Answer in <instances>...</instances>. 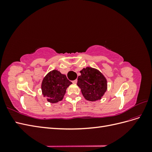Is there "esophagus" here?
<instances>
[{
	"label": "esophagus",
	"mask_w": 152,
	"mask_h": 152,
	"mask_svg": "<svg viewBox=\"0 0 152 152\" xmlns=\"http://www.w3.org/2000/svg\"><path fill=\"white\" fill-rule=\"evenodd\" d=\"M72 82L73 84H77V80L76 79V80H73L72 81Z\"/></svg>",
	"instance_id": "1"
}]
</instances>
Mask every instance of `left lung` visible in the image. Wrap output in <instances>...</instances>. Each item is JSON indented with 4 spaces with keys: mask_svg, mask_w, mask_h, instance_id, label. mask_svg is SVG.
<instances>
[{
    "mask_svg": "<svg viewBox=\"0 0 152 152\" xmlns=\"http://www.w3.org/2000/svg\"><path fill=\"white\" fill-rule=\"evenodd\" d=\"M77 84L86 99L96 102L102 98L107 90V80L98 70L86 67L80 71Z\"/></svg>",
    "mask_w": 152,
    "mask_h": 152,
    "instance_id": "1",
    "label": "left lung"
}]
</instances>
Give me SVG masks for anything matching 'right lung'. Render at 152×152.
<instances>
[{
    "label": "right lung",
    "instance_id": "add662e5",
    "mask_svg": "<svg viewBox=\"0 0 152 152\" xmlns=\"http://www.w3.org/2000/svg\"><path fill=\"white\" fill-rule=\"evenodd\" d=\"M72 84L65 75L57 70H53L44 77L41 89L48 102L56 103L63 99L67 87Z\"/></svg>",
    "mask_w": 152,
    "mask_h": 152
}]
</instances>
